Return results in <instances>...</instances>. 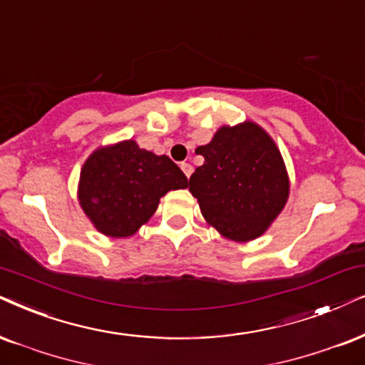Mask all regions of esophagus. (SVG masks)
Instances as JSON below:
<instances>
[{
	"label": "esophagus",
	"instance_id": "esophagus-1",
	"mask_svg": "<svg viewBox=\"0 0 365 365\" xmlns=\"http://www.w3.org/2000/svg\"><path fill=\"white\" fill-rule=\"evenodd\" d=\"M180 168H182V172L185 173L187 178H190V175L193 172V168H192L190 163H182V165H180Z\"/></svg>",
	"mask_w": 365,
	"mask_h": 365
}]
</instances>
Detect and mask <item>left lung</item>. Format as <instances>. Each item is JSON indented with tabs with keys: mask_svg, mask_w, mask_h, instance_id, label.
Segmentation results:
<instances>
[{
	"mask_svg": "<svg viewBox=\"0 0 365 365\" xmlns=\"http://www.w3.org/2000/svg\"><path fill=\"white\" fill-rule=\"evenodd\" d=\"M197 155L204 165L190 177V193L220 236L255 241L269 229L289 197V177L276 143L259 124L220 126Z\"/></svg>",
	"mask_w": 365,
	"mask_h": 365,
	"instance_id": "obj_1",
	"label": "left lung"
}]
</instances>
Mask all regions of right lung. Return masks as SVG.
<instances>
[{
    "mask_svg": "<svg viewBox=\"0 0 365 365\" xmlns=\"http://www.w3.org/2000/svg\"><path fill=\"white\" fill-rule=\"evenodd\" d=\"M187 187V177L167 155L124 140L92 151L82 165L77 198L101 234L121 239L148 222L161 197Z\"/></svg>",
    "mask_w": 365,
    "mask_h": 365,
    "instance_id": "right-lung-1",
    "label": "right lung"
}]
</instances>
